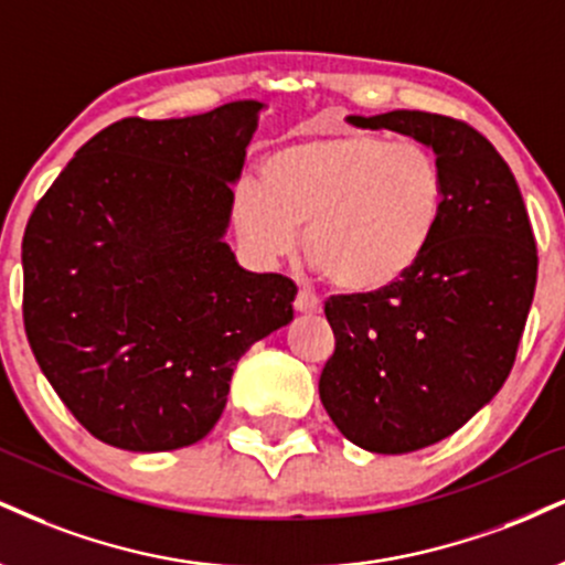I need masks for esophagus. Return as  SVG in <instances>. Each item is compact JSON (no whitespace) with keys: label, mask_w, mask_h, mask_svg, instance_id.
<instances>
[{"label":"esophagus","mask_w":565,"mask_h":565,"mask_svg":"<svg viewBox=\"0 0 565 565\" xmlns=\"http://www.w3.org/2000/svg\"><path fill=\"white\" fill-rule=\"evenodd\" d=\"M295 310L302 312V316H316V312L323 310V305L316 295H312V291L300 289L295 297Z\"/></svg>","instance_id":"esophagus-1"}]
</instances>
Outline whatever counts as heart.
<instances>
[{
	"label": "heart",
	"mask_w": 565,
	"mask_h": 565,
	"mask_svg": "<svg viewBox=\"0 0 565 565\" xmlns=\"http://www.w3.org/2000/svg\"><path fill=\"white\" fill-rule=\"evenodd\" d=\"M265 189H239L234 221L263 260L297 247L339 289L379 291L420 260L445 210V173L416 139L326 134L278 147Z\"/></svg>",
	"instance_id": "1"
}]
</instances>
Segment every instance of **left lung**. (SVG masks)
I'll return each mask as SVG.
<instances>
[{
    "label": "left lung",
    "instance_id": "left-lung-1",
    "mask_svg": "<svg viewBox=\"0 0 565 565\" xmlns=\"http://www.w3.org/2000/svg\"><path fill=\"white\" fill-rule=\"evenodd\" d=\"M437 154L445 210L429 247L392 287L326 302L337 348L318 392L339 431L369 452L399 455L450 437L513 369L536 287V244L508 162L447 115H350Z\"/></svg>",
    "mask_w": 565,
    "mask_h": 565
}]
</instances>
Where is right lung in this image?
<instances>
[{"instance_id": "right-lung-1", "label": "right lung", "mask_w": 565, "mask_h": 565, "mask_svg": "<svg viewBox=\"0 0 565 565\" xmlns=\"http://www.w3.org/2000/svg\"><path fill=\"white\" fill-rule=\"evenodd\" d=\"M263 107L118 120L31 213L25 334L52 390L105 445L200 441L239 358L295 318V281L244 270L223 242Z\"/></svg>"}]
</instances>
